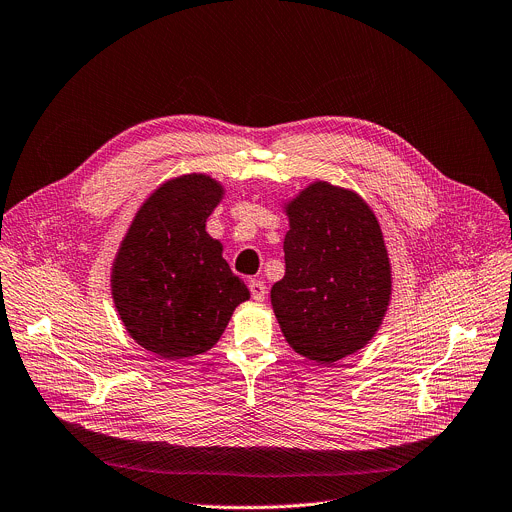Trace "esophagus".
Segmentation results:
<instances>
[{"mask_svg": "<svg viewBox=\"0 0 512 512\" xmlns=\"http://www.w3.org/2000/svg\"><path fill=\"white\" fill-rule=\"evenodd\" d=\"M249 291H251V298H253L255 302H263V300L267 298V287H265V283L259 281V279H251V281H249Z\"/></svg>", "mask_w": 512, "mask_h": 512, "instance_id": "34e87169", "label": "esophagus"}]
</instances>
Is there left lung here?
Segmentation results:
<instances>
[{
  "label": "left lung",
  "instance_id": "1",
  "mask_svg": "<svg viewBox=\"0 0 512 512\" xmlns=\"http://www.w3.org/2000/svg\"><path fill=\"white\" fill-rule=\"evenodd\" d=\"M285 275L271 306L289 346L332 364L367 344L391 300V263L371 206L314 182L287 204Z\"/></svg>",
  "mask_w": 512,
  "mask_h": 512
}]
</instances>
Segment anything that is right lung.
I'll return each instance as SVG.
<instances>
[{"instance_id":"1","label":"right lung","mask_w":512,"mask_h":512,"mask_svg":"<svg viewBox=\"0 0 512 512\" xmlns=\"http://www.w3.org/2000/svg\"><path fill=\"white\" fill-rule=\"evenodd\" d=\"M223 198L210 176L162 184L137 210L113 263L115 308L131 338L162 358L202 354L225 332L247 285L204 223Z\"/></svg>"}]
</instances>
